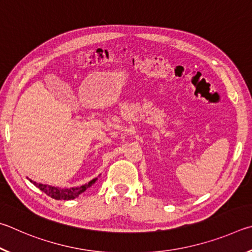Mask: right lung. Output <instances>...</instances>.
I'll list each match as a JSON object with an SVG mask.
<instances>
[{
    "mask_svg": "<svg viewBox=\"0 0 252 252\" xmlns=\"http://www.w3.org/2000/svg\"><path fill=\"white\" fill-rule=\"evenodd\" d=\"M100 176V175H99ZM98 176V177H99ZM98 178H94L92 179L91 182H88L87 184L83 185V186L79 187H72V188H60V187H55V186H51V185H45V184H38L36 182H33V180L29 179L31 183H32L34 186H36L38 189H41L43 192H45L47 196H50L53 199L56 200H70V199H75L77 198L81 193L84 191H86V189L92 187L93 185L96 183V180Z\"/></svg>",
    "mask_w": 252,
    "mask_h": 252,
    "instance_id": "1",
    "label": "right lung"
}]
</instances>
